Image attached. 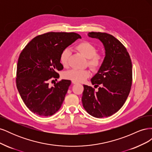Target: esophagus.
<instances>
[{
    "label": "esophagus",
    "instance_id": "34e87169",
    "mask_svg": "<svg viewBox=\"0 0 152 152\" xmlns=\"http://www.w3.org/2000/svg\"><path fill=\"white\" fill-rule=\"evenodd\" d=\"M72 84H77V82H75V81H72Z\"/></svg>",
    "mask_w": 152,
    "mask_h": 152
}]
</instances>
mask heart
Masks as SVG:
<instances>
[{"label": "heart", "instance_id": "b5f03b06", "mask_svg": "<svg viewBox=\"0 0 152 152\" xmlns=\"http://www.w3.org/2000/svg\"><path fill=\"white\" fill-rule=\"evenodd\" d=\"M76 49L82 54L88 58L89 66L94 70L102 66L103 63V57L102 55L96 53L97 49L94 45L87 41H82L76 45ZM71 54V50L69 48L63 50L59 61L64 67H66L68 65V60ZM91 75V72L89 70H69L65 73V78L75 82H84Z\"/></svg>", "mask_w": 152, "mask_h": 152}]
</instances>
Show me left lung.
Returning <instances> with one entry per match:
<instances>
[{"instance_id": "left-lung-1", "label": "left lung", "mask_w": 152, "mask_h": 152, "mask_svg": "<svg viewBox=\"0 0 152 152\" xmlns=\"http://www.w3.org/2000/svg\"><path fill=\"white\" fill-rule=\"evenodd\" d=\"M88 36L103 44L105 57L98 73L91 81L94 87L84 85L82 102L84 109L96 118L107 117L120 110L130 93L132 62L126 48L112 35L89 32Z\"/></svg>"}]
</instances>
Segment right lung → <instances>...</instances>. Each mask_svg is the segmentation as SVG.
Listing matches in <instances>:
<instances>
[{
  "label": "right lung",
  "instance_id": "1",
  "mask_svg": "<svg viewBox=\"0 0 152 152\" xmlns=\"http://www.w3.org/2000/svg\"><path fill=\"white\" fill-rule=\"evenodd\" d=\"M81 36L74 32H48L35 37L22 50L18 59L16 86L31 112L42 117L53 115L61 108L71 81L57 79L63 69L59 56L63 49ZM54 80H52V82Z\"/></svg>",
  "mask_w": 152,
  "mask_h": 152
}]
</instances>
